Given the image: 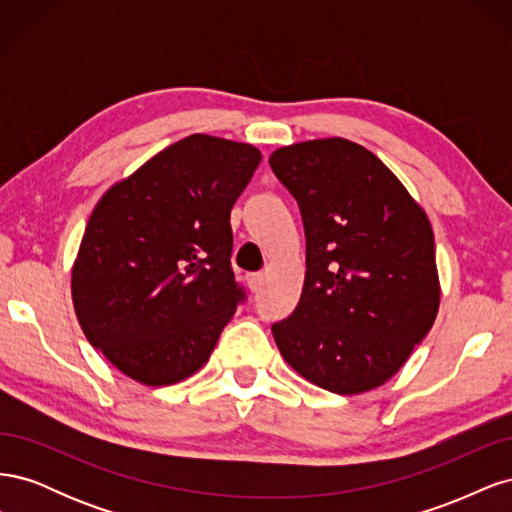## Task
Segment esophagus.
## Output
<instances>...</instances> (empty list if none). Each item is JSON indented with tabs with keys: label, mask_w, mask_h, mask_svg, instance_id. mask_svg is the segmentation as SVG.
<instances>
[{
	"label": "esophagus",
	"mask_w": 512,
	"mask_h": 512,
	"mask_svg": "<svg viewBox=\"0 0 512 512\" xmlns=\"http://www.w3.org/2000/svg\"><path fill=\"white\" fill-rule=\"evenodd\" d=\"M245 280H247V286H250V290L252 292H256V290H260V286H262V273H245Z\"/></svg>",
	"instance_id": "obj_1"
}]
</instances>
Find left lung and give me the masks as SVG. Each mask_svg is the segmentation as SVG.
Segmentation results:
<instances>
[{"label":"left lung","mask_w":512,"mask_h":512,"mask_svg":"<svg viewBox=\"0 0 512 512\" xmlns=\"http://www.w3.org/2000/svg\"><path fill=\"white\" fill-rule=\"evenodd\" d=\"M305 228V284L271 331L286 363L320 389H376L408 361L440 305L425 211L374 153L320 138L271 153Z\"/></svg>","instance_id":"obj_1"}]
</instances>
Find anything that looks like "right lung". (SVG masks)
Returning a JSON list of instances; mask_svg holds the SVG:
<instances>
[{
  "label": "right lung",
  "mask_w": 512,
  "mask_h": 512,
  "mask_svg": "<svg viewBox=\"0 0 512 512\" xmlns=\"http://www.w3.org/2000/svg\"><path fill=\"white\" fill-rule=\"evenodd\" d=\"M258 164L252 145L192 134L100 198L72 301L89 344L126 376L166 386L209 361L245 301L230 265V209Z\"/></svg>",
  "instance_id": "add662e5"
}]
</instances>
